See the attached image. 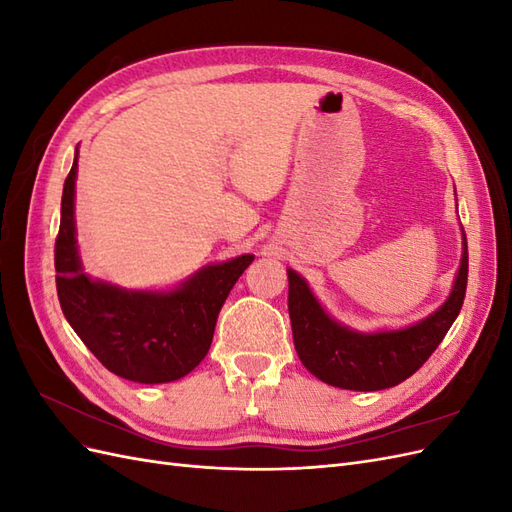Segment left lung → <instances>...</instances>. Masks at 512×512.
Returning <instances> with one entry per match:
<instances>
[{
  "label": "left lung",
  "instance_id": "left-lung-1",
  "mask_svg": "<svg viewBox=\"0 0 512 512\" xmlns=\"http://www.w3.org/2000/svg\"><path fill=\"white\" fill-rule=\"evenodd\" d=\"M468 286V241L448 299L406 329L361 333L333 320L303 277L288 269V312L294 348L307 371L348 391H382L410 378L440 346L461 312Z\"/></svg>",
  "mask_w": 512,
  "mask_h": 512
}]
</instances>
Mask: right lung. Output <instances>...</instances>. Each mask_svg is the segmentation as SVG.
I'll use <instances>...</instances> for the list:
<instances>
[{
	"instance_id": "obj_1",
	"label": "right lung",
	"mask_w": 512,
	"mask_h": 512,
	"mask_svg": "<svg viewBox=\"0 0 512 512\" xmlns=\"http://www.w3.org/2000/svg\"><path fill=\"white\" fill-rule=\"evenodd\" d=\"M79 149L61 194L55 241L61 312L83 344L115 376L141 384L173 382L205 359L215 322L232 286L252 265L243 254L209 265L173 290H126L83 271L74 224V185Z\"/></svg>"
}]
</instances>
